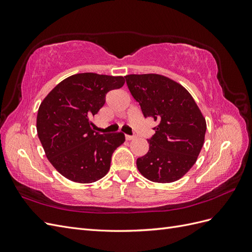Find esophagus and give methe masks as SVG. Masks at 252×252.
Here are the masks:
<instances>
[{"instance_id":"1","label":"esophagus","mask_w":252,"mask_h":252,"mask_svg":"<svg viewBox=\"0 0 252 252\" xmlns=\"http://www.w3.org/2000/svg\"><path fill=\"white\" fill-rule=\"evenodd\" d=\"M125 138H126L127 141H130V140H133V139H134V136H133V135H128V134H126Z\"/></svg>"}]
</instances>
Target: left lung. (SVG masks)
I'll use <instances>...</instances> for the list:
<instances>
[{
  "label": "left lung",
  "mask_w": 252,
  "mask_h": 252,
  "mask_svg": "<svg viewBox=\"0 0 252 252\" xmlns=\"http://www.w3.org/2000/svg\"><path fill=\"white\" fill-rule=\"evenodd\" d=\"M129 91L145 118L158 125L148 139L149 150L138 158L139 171L149 181H178L194 165L204 145L206 121L188 91L163 75L129 74Z\"/></svg>",
  "instance_id": "obj_1"
}]
</instances>
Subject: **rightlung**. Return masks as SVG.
<instances>
[{
	"label": "right lung",
	"instance_id": "right-lung-1",
	"mask_svg": "<svg viewBox=\"0 0 252 252\" xmlns=\"http://www.w3.org/2000/svg\"><path fill=\"white\" fill-rule=\"evenodd\" d=\"M124 83L123 77L73 74L58 84L41 103L37 135L49 162L66 179L93 183L108 172L113 151L124 143L125 135L95 132L90 119L104 106L108 91Z\"/></svg>",
	"mask_w": 252,
	"mask_h": 252
}]
</instances>
